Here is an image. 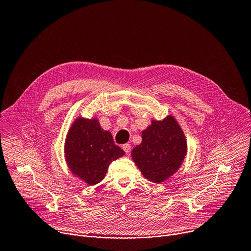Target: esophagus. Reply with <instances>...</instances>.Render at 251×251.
<instances>
[{
    "label": "esophagus",
    "mask_w": 251,
    "mask_h": 251,
    "mask_svg": "<svg viewBox=\"0 0 251 251\" xmlns=\"http://www.w3.org/2000/svg\"><path fill=\"white\" fill-rule=\"evenodd\" d=\"M123 149H124L125 152L127 154V153L130 152V149H132V148H130V145H129V144H124V145H123Z\"/></svg>",
    "instance_id": "obj_1"
}]
</instances>
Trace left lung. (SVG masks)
Returning <instances> with one entry per match:
<instances>
[{"mask_svg": "<svg viewBox=\"0 0 251 251\" xmlns=\"http://www.w3.org/2000/svg\"><path fill=\"white\" fill-rule=\"evenodd\" d=\"M187 154L185 134L172 115L152 121L142 132V142L132 150V158L147 180L162 183L176 174Z\"/></svg>", "mask_w": 251, "mask_h": 251, "instance_id": "obj_1", "label": "left lung"}]
</instances>
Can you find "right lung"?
I'll use <instances>...</instances> for the list:
<instances>
[{"label":"right lung","mask_w":251,"mask_h":251,"mask_svg":"<svg viewBox=\"0 0 251 251\" xmlns=\"http://www.w3.org/2000/svg\"><path fill=\"white\" fill-rule=\"evenodd\" d=\"M64 153L70 172L89 186L100 183L110 162L125 155L96 117L75 119L67 133Z\"/></svg>","instance_id":"obj_1"}]
</instances>
